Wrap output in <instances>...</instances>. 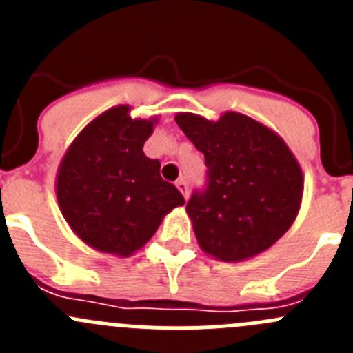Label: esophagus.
Returning a JSON list of instances; mask_svg holds the SVG:
<instances>
[{
	"instance_id": "esophagus-1",
	"label": "esophagus",
	"mask_w": 353,
	"mask_h": 353,
	"mask_svg": "<svg viewBox=\"0 0 353 353\" xmlns=\"http://www.w3.org/2000/svg\"><path fill=\"white\" fill-rule=\"evenodd\" d=\"M176 187H179V191L182 192V196H183V198H185V199L189 198V183H187L185 180H183V179H180L179 182H176Z\"/></svg>"
}]
</instances>
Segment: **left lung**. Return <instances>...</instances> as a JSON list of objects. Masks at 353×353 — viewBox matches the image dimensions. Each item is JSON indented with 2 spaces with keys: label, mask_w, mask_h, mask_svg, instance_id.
Wrapping results in <instances>:
<instances>
[{
  "label": "left lung",
  "mask_w": 353,
  "mask_h": 353,
  "mask_svg": "<svg viewBox=\"0 0 353 353\" xmlns=\"http://www.w3.org/2000/svg\"><path fill=\"white\" fill-rule=\"evenodd\" d=\"M174 121L208 168L207 189L185 208L199 248L228 263L267 251L290 230L304 192L302 168L285 139L235 111L215 121L176 113Z\"/></svg>",
  "instance_id": "1"
}]
</instances>
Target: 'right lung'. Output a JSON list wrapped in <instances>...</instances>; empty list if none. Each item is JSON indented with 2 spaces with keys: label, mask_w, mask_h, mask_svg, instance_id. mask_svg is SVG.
<instances>
[{
  "label": "right lung",
  "mask_w": 353,
  "mask_h": 353,
  "mask_svg": "<svg viewBox=\"0 0 353 353\" xmlns=\"http://www.w3.org/2000/svg\"><path fill=\"white\" fill-rule=\"evenodd\" d=\"M114 105L84 127L56 173V198L65 221L84 244L114 256H130L157 232L174 207L185 203L159 173L143 145L159 118L130 117Z\"/></svg>",
  "instance_id": "1"
}]
</instances>
